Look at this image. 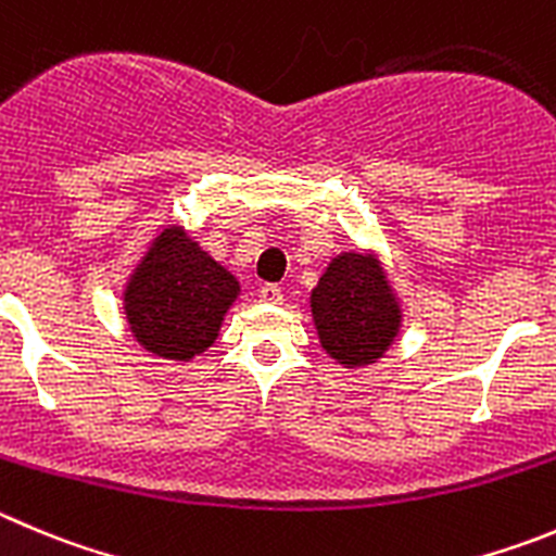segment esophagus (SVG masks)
Returning a JSON list of instances; mask_svg holds the SVG:
<instances>
[{
  "instance_id": "1",
  "label": "esophagus",
  "mask_w": 556,
  "mask_h": 556,
  "mask_svg": "<svg viewBox=\"0 0 556 556\" xmlns=\"http://www.w3.org/2000/svg\"><path fill=\"white\" fill-rule=\"evenodd\" d=\"M261 302H266V304H282V302H285L282 288H279V285H263V288H261Z\"/></svg>"
}]
</instances>
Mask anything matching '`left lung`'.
Segmentation results:
<instances>
[{
    "label": "left lung",
    "instance_id": "obj_1",
    "mask_svg": "<svg viewBox=\"0 0 556 556\" xmlns=\"http://www.w3.org/2000/svg\"><path fill=\"white\" fill-rule=\"evenodd\" d=\"M320 349L337 365H376L403 326V307L376 252H340L309 293Z\"/></svg>",
    "mask_w": 556,
    "mask_h": 556
}]
</instances>
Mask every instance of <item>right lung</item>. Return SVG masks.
<instances>
[{"instance_id":"1","label":"right lung","mask_w":556,"mask_h":556,"mask_svg":"<svg viewBox=\"0 0 556 556\" xmlns=\"http://www.w3.org/2000/svg\"><path fill=\"white\" fill-rule=\"evenodd\" d=\"M241 282L180 225L150 241L123 290L128 329L148 354L191 362L219 337Z\"/></svg>"}]
</instances>
